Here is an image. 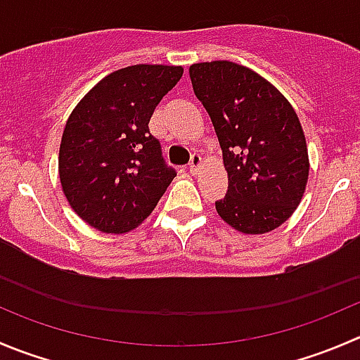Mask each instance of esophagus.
<instances>
[{
  "mask_svg": "<svg viewBox=\"0 0 360 360\" xmlns=\"http://www.w3.org/2000/svg\"><path fill=\"white\" fill-rule=\"evenodd\" d=\"M200 165H202L200 155H198V153H193V155H191L190 163H188V170H190V174H197L198 169H200Z\"/></svg>",
  "mask_w": 360,
  "mask_h": 360,
  "instance_id": "1",
  "label": "esophagus"
}]
</instances>
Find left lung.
<instances>
[{
  "label": "left lung",
  "instance_id": "8db88e82",
  "mask_svg": "<svg viewBox=\"0 0 360 360\" xmlns=\"http://www.w3.org/2000/svg\"><path fill=\"white\" fill-rule=\"evenodd\" d=\"M190 79L229 174V190L216 200V211L243 233L278 229L308 183V149L297 114L273 84L237 63H195Z\"/></svg>",
  "mask_w": 360,
  "mask_h": 360
}]
</instances>
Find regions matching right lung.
Here are the masks:
<instances>
[{
	"label": "right lung",
	"mask_w": 360,
	"mask_h": 360,
	"mask_svg": "<svg viewBox=\"0 0 360 360\" xmlns=\"http://www.w3.org/2000/svg\"><path fill=\"white\" fill-rule=\"evenodd\" d=\"M181 77V66H127L100 80L70 114L59 179L73 211L93 229H135L176 177L149 120Z\"/></svg>",
	"instance_id": "1"
}]
</instances>
